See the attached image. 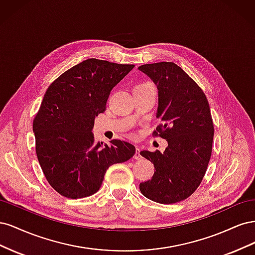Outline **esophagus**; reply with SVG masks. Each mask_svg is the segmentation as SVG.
Listing matches in <instances>:
<instances>
[{"label":"esophagus","instance_id":"esophagus-1","mask_svg":"<svg viewBox=\"0 0 255 255\" xmlns=\"http://www.w3.org/2000/svg\"><path fill=\"white\" fill-rule=\"evenodd\" d=\"M134 158H135V159H140V158H141L140 149L138 148V146H136V152H135V154H134Z\"/></svg>","mask_w":255,"mask_h":255}]
</instances>
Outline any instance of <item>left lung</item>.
I'll list each match as a JSON object with an SVG mask.
<instances>
[{
    "label": "left lung",
    "mask_w": 255,
    "mask_h": 255,
    "mask_svg": "<svg viewBox=\"0 0 255 255\" xmlns=\"http://www.w3.org/2000/svg\"><path fill=\"white\" fill-rule=\"evenodd\" d=\"M158 89L156 117L160 123L153 132L168 141L164 153L143 150L153 163L152 179L139 184L141 194L161 204H172L190 197L201 184L211 159L214 123L210 104L199 85L181 67L161 61L138 67Z\"/></svg>",
    "instance_id": "8db88e82"
}]
</instances>
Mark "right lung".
<instances>
[{"mask_svg": "<svg viewBox=\"0 0 255 255\" xmlns=\"http://www.w3.org/2000/svg\"><path fill=\"white\" fill-rule=\"evenodd\" d=\"M134 67L89 58L59 75L45 91L33 122L36 154L59 195L80 199L96 194L107 169L135 154L132 143L96 142L91 132L111 90Z\"/></svg>", "mask_w": 255, "mask_h": 255, "instance_id": "right-lung-1", "label": "right lung"}]
</instances>
